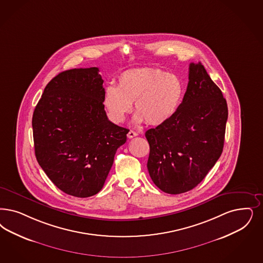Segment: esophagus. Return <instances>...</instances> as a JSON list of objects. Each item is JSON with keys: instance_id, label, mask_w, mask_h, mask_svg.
I'll list each match as a JSON object with an SVG mask.
<instances>
[{"instance_id": "1", "label": "esophagus", "mask_w": 263, "mask_h": 263, "mask_svg": "<svg viewBox=\"0 0 263 263\" xmlns=\"http://www.w3.org/2000/svg\"><path fill=\"white\" fill-rule=\"evenodd\" d=\"M138 136V133L135 132V131H133V130H130L129 132H128V134H127V137L129 138V139H131V138H134V137Z\"/></svg>"}]
</instances>
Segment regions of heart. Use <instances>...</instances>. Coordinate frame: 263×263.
Here are the masks:
<instances>
[{"label":"heart","instance_id":"obj_1","mask_svg":"<svg viewBox=\"0 0 263 263\" xmlns=\"http://www.w3.org/2000/svg\"><path fill=\"white\" fill-rule=\"evenodd\" d=\"M184 95V83L178 74L160 69H135L122 72L118 85L106 87L104 107L109 119L122 122L135 102V122L158 126L176 115Z\"/></svg>","mask_w":263,"mask_h":263}]
</instances>
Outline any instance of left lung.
<instances>
[{
    "label": "left lung",
    "instance_id": "left-lung-1",
    "mask_svg": "<svg viewBox=\"0 0 263 263\" xmlns=\"http://www.w3.org/2000/svg\"><path fill=\"white\" fill-rule=\"evenodd\" d=\"M227 100L200 62L191 63L181 106L168 122L145 132L147 170L154 184L169 194L191 191L221 155Z\"/></svg>",
    "mask_w": 263,
    "mask_h": 263
}]
</instances>
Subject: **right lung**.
Listing matches in <instances>:
<instances>
[{"label": "right lung", "mask_w": 263, "mask_h": 263, "mask_svg": "<svg viewBox=\"0 0 263 263\" xmlns=\"http://www.w3.org/2000/svg\"><path fill=\"white\" fill-rule=\"evenodd\" d=\"M103 82L96 67L60 72L47 83L32 119L40 166L60 191L80 198L102 190L129 132L108 119Z\"/></svg>", "instance_id": "add662e5"}]
</instances>
